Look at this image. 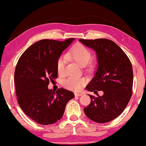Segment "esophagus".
Here are the masks:
<instances>
[{
  "instance_id": "1",
  "label": "esophagus",
  "mask_w": 146,
  "mask_h": 146,
  "mask_svg": "<svg viewBox=\"0 0 146 146\" xmlns=\"http://www.w3.org/2000/svg\"><path fill=\"white\" fill-rule=\"evenodd\" d=\"M74 95H75V96H76V97H80V96H82V94H80V93H75Z\"/></svg>"
}]
</instances>
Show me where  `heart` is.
Returning <instances> with one entry per match:
<instances>
[{
  "label": "heart",
  "instance_id": "obj_1",
  "mask_svg": "<svg viewBox=\"0 0 146 146\" xmlns=\"http://www.w3.org/2000/svg\"><path fill=\"white\" fill-rule=\"evenodd\" d=\"M66 57L72 58L76 61L79 65L86 66L90 61L91 58V52L88 48L82 43H77L74 45L69 50ZM65 58L64 56L59 57L56 61V69L59 75H63L65 72ZM91 68L92 64L89 65ZM86 81L84 78L77 77H70L63 81V85L66 88L69 90L78 91L80 90L83 86L85 85Z\"/></svg>",
  "mask_w": 146,
  "mask_h": 146
}]
</instances>
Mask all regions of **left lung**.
Masks as SVG:
<instances>
[{"mask_svg": "<svg viewBox=\"0 0 146 146\" xmlns=\"http://www.w3.org/2000/svg\"><path fill=\"white\" fill-rule=\"evenodd\" d=\"M96 51L98 67L86 89L94 93L102 90V96L89 95L91 102L84 108L87 117L98 123H105L119 116L132 95L133 74L129 59L115 43L106 38L79 39Z\"/></svg>", "mask_w": 146, "mask_h": 146, "instance_id": "1", "label": "left lung"}]
</instances>
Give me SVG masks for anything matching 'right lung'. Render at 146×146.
<instances>
[{"label":"right lung","instance_id":"add662e5","mask_svg":"<svg viewBox=\"0 0 146 146\" xmlns=\"http://www.w3.org/2000/svg\"><path fill=\"white\" fill-rule=\"evenodd\" d=\"M74 40H40L25 50L18 61L15 70L18 103L38 124L57 122L63 117L68 102L74 98L72 92L64 88L56 92L48 88L49 81L58 78V58Z\"/></svg>","mask_w":146,"mask_h":146}]
</instances>
